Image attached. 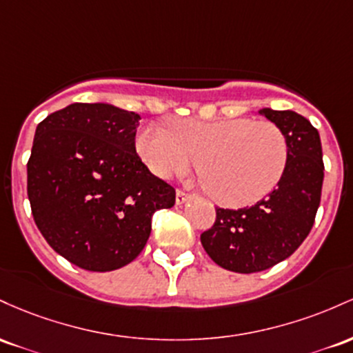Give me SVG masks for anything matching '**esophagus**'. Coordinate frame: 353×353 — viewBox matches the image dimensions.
<instances>
[{"mask_svg": "<svg viewBox=\"0 0 353 353\" xmlns=\"http://www.w3.org/2000/svg\"><path fill=\"white\" fill-rule=\"evenodd\" d=\"M188 200H190V195H187V193H185V192H181V190H176V198H175L176 205L187 203Z\"/></svg>", "mask_w": 353, "mask_h": 353, "instance_id": "1", "label": "esophagus"}]
</instances>
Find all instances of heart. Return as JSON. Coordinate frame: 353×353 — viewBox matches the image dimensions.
I'll return each mask as SVG.
<instances>
[{
	"label": "heart",
	"mask_w": 353,
	"mask_h": 353,
	"mask_svg": "<svg viewBox=\"0 0 353 353\" xmlns=\"http://www.w3.org/2000/svg\"><path fill=\"white\" fill-rule=\"evenodd\" d=\"M137 150L153 175L172 180L192 170L216 203L247 207L256 203L282 180L288 141L272 121L252 118L198 120L183 118L170 130L148 125L137 137Z\"/></svg>",
	"instance_id": "1"
}]
</instances>
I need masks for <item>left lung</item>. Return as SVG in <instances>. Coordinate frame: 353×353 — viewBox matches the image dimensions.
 <instances>
[{"label":"left lung","mask_w":353,"mask_h":353,"mask_svg":"<svg viewBox=\"0 0 353 353\" xmlns=\"http://www.w3.org/2000/svg\"><path fill=\"white\" fill-rule=\"evenodd\" d=\"M285 133L288 163L267 198L247 208H216L213 227L200 240L210 259L236 273L267 270L288 259L314 227L323 183L320 134L292 110H260Z\"/></svg>","instance_id":"obj_1"}]
</instances>
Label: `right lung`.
<instances>
[{
  "instance_id": "add662e5",
  "label": "right lung",
  "mask_w": 353,
  "mask_h": 353,
  "mask_svg": "<svg viewBox=\"0 0 353 353\" xmlns=\"http://www.w3.org/2000/svg\"><path fill=\"white\" fill-rule=\"evenodd\" d=\"M140 114L110 103H73L37 126L28 198L50 247L77 267L112 272L143 250L152 216L175 190L134 150Z\"/></svg>"
}]
</instances>
